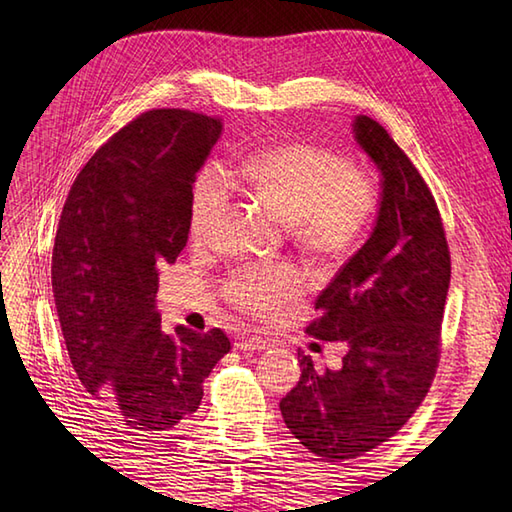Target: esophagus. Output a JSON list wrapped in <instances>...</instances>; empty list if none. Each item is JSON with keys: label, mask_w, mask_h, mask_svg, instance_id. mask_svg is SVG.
<instances>
[{"label": "esophagus", "mask_w": 512, "mask_h": 512, "mask_svg": "<svg viewBox=\"0 0 512 512\" xmlns=\"http://www.w3.org/2000/svg\"><path fill=\"white\" fill-rule=\"evenodd\" d=\"M237 347L244 352H259V350H268L270 341L262 339V336H242V339L237 341Z\"/></svg>", "instance_id": "1"}]
</instances>
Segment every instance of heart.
<instances>
[{"mask_svg":"<svg viewBox=\"0 0 512 512\" xmlns=\"http://www.w3.org/2000/svg\"><path fill=\"white\" fill-rule=\"evenodd\" d=\"M242 187L268 204L292 244L317 259H341L361 244L380 209V191L365 171L330 147L286 140L250 154L237 169ZM231 202V180L220 167H204L193 182L189 228L209 239ZM290 266H253L226 281V297L246 312L273 314L303 290Z\"/></svg>","mask_w":512,"mask_h":512,"instance_id":"1","label":"heart"}]
</instances>
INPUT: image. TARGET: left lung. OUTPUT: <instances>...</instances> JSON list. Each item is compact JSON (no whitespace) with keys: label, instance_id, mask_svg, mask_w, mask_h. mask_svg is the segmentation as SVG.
<instances>
[{"label":"left lung","instance_id":"left-lung-1","mask_svg":"<svg viewBox=\"0 0 512 512\" xmlns=\"http://www.w3.org/2000/svg\"><path fill=\"white\" fill-rule=\"evenodd\" d=\"M354 134L383 173L372 237L314 301L306 332L343 341L341 369L301 378L279 409L303 447L325 462L352 460L402 429L436 378L451 255L427 182L387 129L356 116Z\"/></svg>","mask_w":512,"mask_h":512}]
</instances>
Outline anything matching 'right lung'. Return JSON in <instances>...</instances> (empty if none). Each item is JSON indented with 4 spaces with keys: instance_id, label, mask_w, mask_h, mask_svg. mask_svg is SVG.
<instances>
[{
    "instance_id": "obj_1",
    "label": "right lung",
    "mask_w": 512,
    "mask_h": 512,
    "mask_svg": "<svg viewBox=\"0 0 512 512\" xmlns=\"http://www.w3.org/2000/svg\"><path fill=\"white\" fill-rule=\"evenodd\" d=\"M222 118L149 110L96 149L72 182L52 248V292L70 363L118 433L162 438L198 411L231 341L160 328L158 268L189 239L195 173Z\"/></svg>"
}]
</instances>
